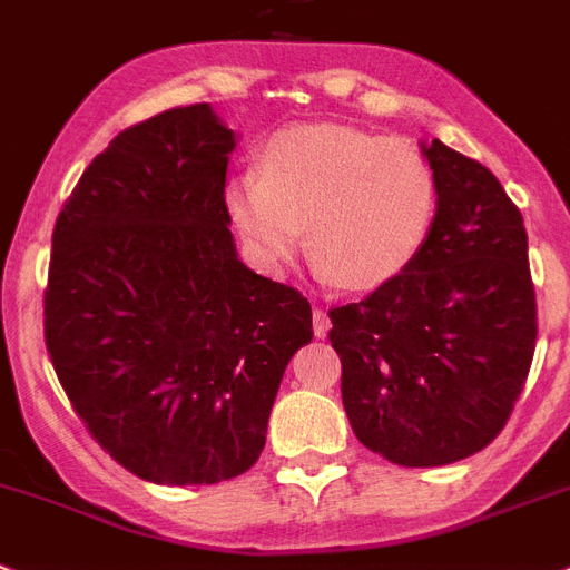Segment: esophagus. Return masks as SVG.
<instances>
[{
    "instance_id": "obj_1",
    "label": "esophagus",
    "mask_w": 570,
    "mask_h": 570,
    "mask_svg": "<svg viewBox=\"0 0 570 570\" xmlns=\"http://www.w3.org/2000/svg\"><path fill=\"white\" fill-rule=\"evenodd\" d=\"M328 328H332V320H328V314H325L323 308H314V334H317V337H325V334H328Z\"/></svg>"
}]
</instances>
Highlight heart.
I'll use <instances>...</instances> for the list:
<instances>
[{"label":"heart","instance_id":"obj_1","mask_svg":"<svg viewBox=\"0 0 570 570\" xmlns=\"http://www.w3.org/2000/svg\"><path fill=\"white\" fill-rule=\"evenodd\" d=\"M225 213L247 256L279 274L305 245L343 288L366 291L421 256L438 218V175L415 144L352 126L276 132L259 173L225 187Z\"/></svg>","mask_w":570,"mask_h":570}]
</instances>
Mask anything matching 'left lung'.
I'll return each mask as SVG.
<instances>
[{"instance_id":"1","label":"left lung","mask_w":570,"mask_h":570,"mask_svg":"<svg viewBox=\"0 0 570 570\" xmlns=\"http://www.w3.org/2000/svg\"><path fill=\"white\" fill-rule=\"evenodd\" d=\"M424 155L438 175L426 247L366 299L328 311L348 424L401 466L484 450L508 424L537 348L522 213L479 160L441 140Z\"/></svg>"}]
</instances>
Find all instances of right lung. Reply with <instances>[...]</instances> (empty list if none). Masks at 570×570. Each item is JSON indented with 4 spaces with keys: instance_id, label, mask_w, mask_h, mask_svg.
Instances as JSON below:
<instances>
[{
    "instance_id": "add662e5",
    "label": "right lung",
    "mask_w": 570,
    "mask_h": 570,
    "mask_svg": "<svg viewBox=\"0 0 570 570\" xmlns=\"http://www.w3.org/2000/svg\"><path fill=\"white\" fill-rule=\"evenodd\" d=\"M236 135L210 104L129 126L57 216L46 348L86 430L138 479L250 470L296 348L299 291L238 259L225 213Z\"/></svg>"
}]
</instances>
